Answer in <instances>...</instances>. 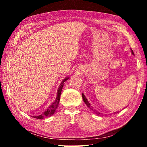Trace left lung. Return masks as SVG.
Segmentation results:
<instances>
[{
  "instance_id": "1",
  "label": "left lung",
  "mask_w": 147,
  "mask_h": 147,
  "mask_svg": "<svg viewBox=\"0 0 147 147\" xmlns=\"http://www.w3.org/2000/svg\"><path fill=\"white\" fill-rule=\"evenodd\" d=\"M131 53H132V54H134V52H133V51L132 50H131ZM82 98H83V100H84V102L86 103V104L87 105V106L88 107V108H90L91 109H93V108H92V106H91V104H90V103L88 101V100H87V98H86V97L85 96V95H84V94L82 93ZM98 114V115H99V114H100V113H96Z\"/></svg>"
}]
</instances>
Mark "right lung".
<instances>
[{"label":"right lung","mask_w":147,"mask_h":147,"mask_svg":"<svg viewBox=\"0 0 147 147\" xmlns=\"http://www.w3.org/2000/svg\"><path fill=\"white\" fill-rule=\"evenodd\" d=\"M69 78H66L65 79H64L62 82L61 83L60 85H59V87L58 88V93H57V96L56 98V100L48 108L46 109V111H45L44 112L41 114V115H39L38 116H33V117L36 118V119H43L45 117H50L51 115H53V114L55 113L56 109H57V107H58V104H59V99H60V95H61V90L62 88H63L64 82L66 80H67Z\"/></svg>","instance_id":"right-lung-1"}]
</instances>
